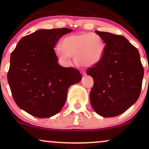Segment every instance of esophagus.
<instances>
[{"label": "esophagus", "instance_id": "34e87169", "mask_svg": "<svg viewBox=\"0 0 149 149\" xmlns=\"http://www.w3.org/2000/svg\"><path fill=\"white\" fill-rule=\"evenodd\" d=\"M83 75H84V76H85V75H86V73L85 72V71H84V72H83Z\"/></svg>", "mask_w": 149, "mask_h": 149}]
</instances>
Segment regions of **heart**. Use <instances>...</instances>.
I'll return each mask as SVG.
<instances>
[{"label":"heart","instance_id":"heart-1","mask_svg":"<svg viewBox=\"0 0 149 149\" xmlns=\"http://www.w3.org/2000/svg\"><path fill=\"white\" fill-rule=\"evenodd\" d=\"M105 45L95 33L73 34L66 36L61 42V47L56 48V53L62 61L74 57L78 66L91 67L99 64L104 54Z\"/></svg>","mask_w":149,"mask_h":149}]
</instances>
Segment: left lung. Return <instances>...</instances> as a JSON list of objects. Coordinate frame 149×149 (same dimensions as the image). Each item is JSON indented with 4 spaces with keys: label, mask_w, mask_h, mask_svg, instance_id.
<instances>
[{
    "label": "left lung",
    "mask_w": 149,
    "mask_h": 149,
    "mask_svg": "<svg viewBox=\"0 0 149 149\" xmlns=\"http://www.w3.org/2000/svg\"><path fill=\"white\" fill-rule=\"evenodd\" d=\"M95 32L106 45L101 62L87 70V74L93 79L91 105L102 117H116L139 97L144 68L138 49L125 37Z\"/></svg>",
    "instance_id": "8db88e82"
}]
</instances>
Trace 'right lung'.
<instances>
[{"instance_id":"1","label":"right lung","mask_w":149,"mask_h":149,"mask_svg":"<svg viewBox=\"0 0 149 149\" xmlns=\"http://www.w3.org/2000/svg\"><path fill=\"white\" fill-rule=\"evenodd\" d=\"M72 30H38L22 38L11 54L8 83L16 104L38 118L61 111L70 85L82 77L79 70L59 65L54 48Z\"/></svg>"}]
</instances>
